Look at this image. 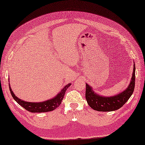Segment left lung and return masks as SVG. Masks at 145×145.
Listing matches in <instances>:
<instances>
[{
    "label": "left lung",
    "mask_w": 145,
    "mask_h": 145,
    "mask_svg": "<svg viewBox=\"0 0 145 145\" xmlns=\"http://www.w3.org/2000/svg\"><path fill=\"white\" fill-rule=\"evenodd\" d=\"M135 85V65L134 63L130 84L125 91L112 97H103L95 93L89 84H86L85 97L88 105L97 111L108 112L119 109L133 95Z\"/></svg>",
    "instance_id": "obj_1"
}]
</instances>
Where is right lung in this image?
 Wrapping results in <instances>:
<instances>
[{
	"label": "right lung",
	"mask_w": 145,
	"mask_h": 145,
	"mask_svg": "<svg viewBox=\"0 0 145 145\" xmlns=\"http://www.w3.org/2000/svg\"><path fill=\"white\" fill-rule=\"evenodd\" d=\"M70 83L67 84L55 97L40 103L27 102V101H22L21 99H18L13 93L12 89H10V84H9V89H10L11 95H12V97L14 99L15 101H16L18 104H19L20 106L23 107L24 108H25L28 111L31 112H45L52 111V110L57 108L58 106H59L62 101H63L64 96H65L66 91L70 86Z\"/></svg>",
	"instance_id": "obj_1"
}]
</instances>
